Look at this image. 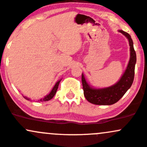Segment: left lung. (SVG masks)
Returning a JSON list of instances; mask_svg holds the SVG:
<instances>
[{
	"label": "left lung",
	"mask_w": 147,
	"mask_h": 147,
	"mask_svg": "<svg viewBox=\"0 0 147 147\" xmlns=\"http://www.w3.org/2000/svg\"><path fill=\"white\" fill-rule=\"evenodd\" d=\"M127 37L129 41L130 48V58L127 68L120 80L113 85L106 88L96 89L89 85L86 82L83 73L82 74L84 95L86 99L90 103L96 105H112L118 102L123 96L127 91L132 86L135 77V67L137 57L134 49L133 41L130 35L123 30H118Z\"/></svg>",
	"instance_id": "obj_1"
}]
</instances>
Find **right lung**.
<instances>
[{"label":"right lung","instance_id":"1","mask_svg":"<svg viewBox=\"0 0 147 147\" xmlns=\"http://www.w3.org/2000/svg\"><path fill=\"white\" fill-rule=\"evenodd\" d=\"M61 81V80H59V81H58L56 82V84H55V86H53V89H52V90L51 91V92L50 93H49V94H48V95H46L45 97H44V98H41V100H40V101H49V100H51V99L52 98H53V97L54 96H55V93H56V92H57V90H58V85H59V83H60V82ZM24 98H26V99L27 100H30L29 99V98H27V97H24Z\"/></svg>","mask_w":147,"mask_h":147}]
</instances>
